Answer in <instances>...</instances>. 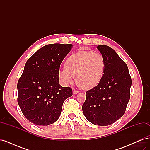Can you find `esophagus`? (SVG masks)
<instances>
[{
  "label": "esophagus",
  "mask_w": 150,
  "mask_h": 150,
  "mask_svg": "<svg viewBox=\"0 0 150 150\" xmlns=\"http://www.w3.org/2000/svg\"><path fill=\"white\" fill-rule=\"evenodd\" d=\"M79 93V91H77V90H75V89H73V91H72V93H73V94H77Z\"/></svg>",
  "instance_id": "esophagus-1"
}]
</instances>
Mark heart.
<instances>
[{"instance_id":"b5f03b06","label":"heart","mask_w":150,"mask_h":150,"mask_svg":"<svg viewBox=\"0 0 150 150\" xmlns=\"http://www.w3.org/2000/svg\"><path fill=\"white\" fill-rule=\"evenodd\" d=\"M65 69L60 72L64 82L70 83L75 77L76 83L83 89H90L96 86L102 80L105 72L106 62L104 56L92 51H79L68 57Z\"/></svg>"}]
</instances>
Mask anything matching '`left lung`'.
I'll return each instance as SVG.
<instances>
[{
    "label": "left lung",
    "instance_id": "8db88e82",
    "mask_svg": "<svg viewBox=\"0 0 150 150\" xmlns=\"http://www.w3.org/2000/svg\"><path fill=\"white\" fill-rule=\"evenodd\" d=\"M97 48L105 58L106 70L101 82L86 91L82 109L89 121L104 126L114 123L125 114L132 81L128 66L114 49L106 45Z\"/></svg>",
    "mask_w": 150,
    "mask_h": 150
}]
</instances>
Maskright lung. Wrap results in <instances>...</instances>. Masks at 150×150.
<instances>
[{
	"mask_svg": "<svg viewBox=\"0 0 150 150\" xmlns=\"http://www.w3.org/2000/svg\"><path fill=\"white\" fill-rule=\"evenodd\" d=\"M72 46L46 45L25 63L17 83V102L22 114L34 125L47 126L56 122L63 103L72 95L70 87L59 84L60 65Z\"/></svg>",
	"mask_w": 150,
	"mask_h": 150,
	"instance_id": "obj_1",
	"label": "right lung"
}]
</instances>
